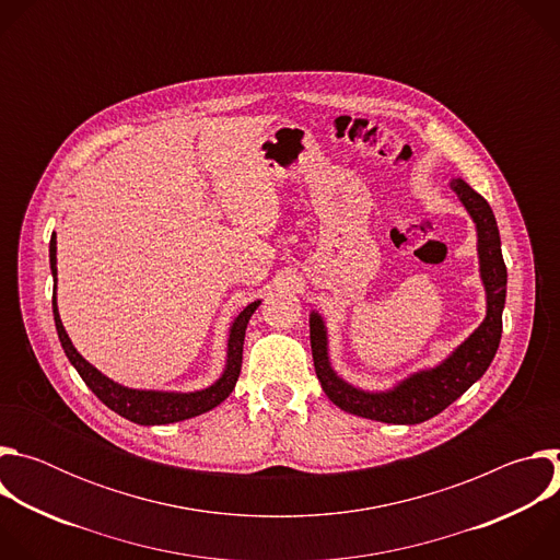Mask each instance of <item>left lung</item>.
<instances>
[{"label": "left lung", "mask_w": 560, "mask_h": 560, "mask_svg": "<svg viewBox=\"0 0 560 560\" xmlns=\"http://www.w3.org/2000/svg\"><path fill=\"white\" fill-rule=\"evenodd\" d=\"M450 186L460 197L478 230V259H481V277L488 292L486 322L474 330V335H469L465 343L456 348V352H452L450 359H445L434 370L412 374L389 392L370 394L348 385L332 372L328 363L324 322L318 314H312L310 346L314 372L330 401L343 412L394 425L423 423L452 406L474 381L481 378L499 350L508 290V268L501 253L499 225L490 203L474 192L463 179H452Z\"/></svg>", "instance_id": "8db88e82"}]
</instances>
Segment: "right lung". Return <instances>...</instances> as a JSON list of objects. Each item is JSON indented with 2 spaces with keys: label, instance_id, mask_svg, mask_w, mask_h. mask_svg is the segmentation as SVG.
<instances>
[{
  "label": "right lung",
  "instance_id": "1",
  "mask_svg": "<svg viewBox=\"0 0 560 560\" xmlns=\"http://www.w3.org/2000/svg\"><path fill=\"white\" fill-rule=\"evenodd\" d=\"M55 234L50 236V270L52 277H57V248H55ZM57 281V279H55ZM55 292V290H52ZM259 307V301L250 303L248 307H244V312L234 318V324L230 328V339H228V365L223 376L199 392H190V394H175V392H152V389H128L110 378H106L97 368H93L82 354H79L63 326L61 318L57 312V303H55V294H52V314H55V328L61 341V348L68 357V361L74 365V370L79 372V376L84 378V383L95 392V396L104 406H108L113 412H117L119 417L139 423V425H166V423H177V421H186L192 417H199L212 408H217L221 401L230 396V392L236 385L238 372H242V354H244V337H246V328L253 312Z\"/></svg>",
  "mask_w": 560,
  "mask_h": 560
}]
</instances>
